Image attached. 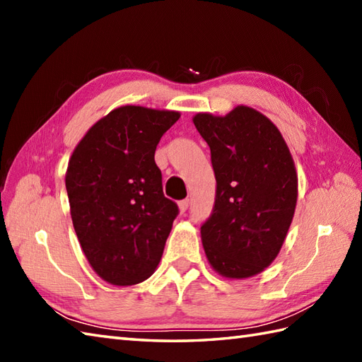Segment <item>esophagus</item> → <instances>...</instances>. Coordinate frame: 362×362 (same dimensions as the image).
Wrapping results in <instances>:
<instances>
[{
    "label": "esophagus",
    "mask_w": 362,
    "mask_h": 362,
    "mask_svg": "<svg viewBox=\"0 0 362 362\" xmlns=\"http://www.w3.org/2000/svg\"><path fill=\"white\" fill-rule=\"evenodd\" d=\"M188 205H189V201H188V199H183V201H180V202H179V210H180V213H182V214L188 210Z\"/></svg>",
    "instance_id": "34e87169"
}]
</instances>
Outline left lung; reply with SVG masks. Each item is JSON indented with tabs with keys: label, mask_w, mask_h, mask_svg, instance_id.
I'll list each match as a JSON object with an SVG mask.
<instances>
[{
	"label": "left lung",
	"mask_w": 362,
	"mask_h": 362,
	"mask_svg": "<svg viewBox=\"0 0 362 362\" xmlns=\"http://www.w3.org/2000/svg\"><path fill=\"white\" fill-rule=\"evenodd\" d=\"M193 122L210 146L218 183L201 227L206 259L221 276L249 279L272 264L286 240L298 193L294 160L279 127L252 107L196 113Z\"/></svg>",
	"instance_id": "1"
}]
</instances>
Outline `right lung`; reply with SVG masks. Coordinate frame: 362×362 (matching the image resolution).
<instances>
[{
  "instance_id": "1",
  "label": "right lung",
  "mask_w": 362,
  "mask_h": 362,
  "mask_svg": "<svg viewBox=\"0 0 362 362\" xmlns=\"http://www.w3.org/2000/svg\"><path fill=\"white\" fill-rule=\"evenodd\" d=\"M180 112L121 105L96 121L68 161L65 185L83 255L115 286L156 272L179 213L163 194L156 149Z\"/></svg>"
}]
</instances>
